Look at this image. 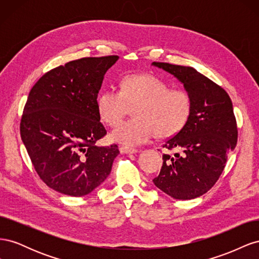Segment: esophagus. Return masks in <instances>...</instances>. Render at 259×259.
Here are the masks:
<instances>
[{
    "mask_svg": "<svg viewBox=\"0 0 259 259\" xmlns=\"http://www.w3.org/2000/svg\"><path fill=\"white\" fill-rule=\"evenodd\" d=\"M120 152L121 153H136L138 152L137 149H133V148H128V147H120Z\"/></svg>",
    "mask_w": 259,
    "mask_h": 259,
    "instance_id": "obj_1",
    "label": "esophagus"
}]
</instances>
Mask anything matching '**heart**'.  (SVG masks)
<instances>
[{"label": "heart", "instance_id": "1", "mask_svg": "<svg viewBox=\"0 0 259 259\" xmlns=\"http://www.w3.org/2000/svg\"><path fill=\"white\" fill-rule=\"evenodd\" d=\"M134 108L135 117L121 123L110 134L125 147L148 143L156 134L166 138L176 135L189 120L192 100L185 90L171 89L153 74H130L123 79L120 91L106 90L97 97L99 117L115 126Z\"/></svg>", "mask_w": 259, "mask_h": 259}]
</instances>
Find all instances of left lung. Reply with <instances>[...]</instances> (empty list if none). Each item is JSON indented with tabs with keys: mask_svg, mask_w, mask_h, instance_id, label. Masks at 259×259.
<instances>
[{
	"mask_svg": "<svg viewBox=\"0 0 259 259\" xmlns=\"http://www.w3.org/2000/svg\"><path fill=\"white\" fill-rule=\"evenodd\" d=\"M184 84L192 100L185 127L162 147L178 149L163 153V165L153 184L177 200H190L207 192L221 177L227 154L237 145L238 127L227 92L192 67L153 61Z\"/></svg>",
	"mask_w": 259,
	"mask_h": 259,
	"instance_id": "obj_1",
	"label": "left lung"
}]
</instances>
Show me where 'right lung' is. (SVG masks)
<instances>
[{
	"mask_svg": "<svg viewBox=\"0 0 259 259\" xmlns=\"http://www.w3.org/2000/svg\"><path fill=\"white\" fill-rule=\"evenodd\" d=\"M119 56L85 57L46 72L31 89L20 136L34 169L55 191L83 197L111 171L116 145L98 147L107 131L97 97L107 70Z\"/></svg>",
	"mask_w": 259,
	"mask_h": 259,
	"instance_id": "obj_1",
	"label": "right lung"
}]
</instances>
